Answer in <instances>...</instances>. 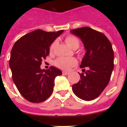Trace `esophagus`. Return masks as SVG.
Here are the masks:
<instances>
[{
  "label": "esophagus",
  "instance_id": "obj_1",
  "mask_svg": "<svg viewBox=\"0 0 127 127\" xmlns=\"http://www.w3.org/2000/svg\"><path fill=\"white\" fill-rule=\"evenodd\" d=\"M62 73L65 75H68L69 74V72H67V71H63Z\"/></svg>",
  "mask_w": 127,
  "mask_h": 127
}]
</instances>
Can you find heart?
I'll list each match as a JSON object with an SVG mask.
<instances>
[{
  "mask_svg": "<svg viewBox=\"0 0 127 127\" xmlns=\"http://www.w3.org/2000/svg\"><path fill=\"white\" fill-rule=\"evenodd\" d=\"M66 44L69 46L70 48L76 50L79 46V41L76 37L69 35H67L65 39ZM56 44V41L53 42L50 46V51H52L55 48ZM77 64V61L74 58H64V57H60L58 58L55 62V64L56 66L62 69L68 70L71 67Z\"/></svg>",
  "mask_w": 127,
  "mask_h": 127,
  "instance_id": "obj_1",
  "label": "heart"
}]
</instances>
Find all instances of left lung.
<instances>
[{"instance_id": "1", "label": "left lung", "mask_w": 127, "mask_h": 127, "mask_svg": "<svg viewBox=\"0 0 127 127\" xmlns=\"http://www.w3.org/2000/svg\"><path fill=\"white\" fill-rule=\"evenodd\" d=\"M79 37L86 51L81 63L84 73L81 79L72 85L74 94L86 101L92 100L100 95L108 85L114 69V52L112 45L104 33L90 27L70 30Z\"/></svg>"}]
</instances>
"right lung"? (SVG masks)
Returning <instances> with one entry per match:
<instances>
[{"label":"right lung","instance_id":"1","mask_svg":"<svg viewBox=\"0 0 127 127\" xmlns=\"http://www.w3.org/2000/svg\"><path fill=\"white\" fill-rule=\"evenodd\" d=\"M63 32L38 29L22 37L12 48L9 67L13 81L21 95L29 102L46 100L53 91L55 77L62 74L53 66L45 70L41 69V65L50 54L49 47Z\"/></svg>","mask_w":127,"mask_h":127}]
</instances>
